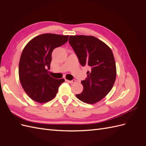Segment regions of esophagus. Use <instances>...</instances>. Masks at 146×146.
Instances as JSON below:
<instances>
[{"instance_id":"1","label":"esophagus","mask_w":146,"mask_h":146,"mask_svg":"<svg viewBox=\"0 0 146 146\" xmlns=\"http://www.w3.org/2000/svg\"><path fill=\"white\" fill-rule=\"evenodd\" d=\"M66 81L67 82H68V83H75L76 82V80H66Z\"/></svg>"}]
</instances>
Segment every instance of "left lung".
I'll use <instances>...</instances> for the list:
<instances>
[{
    "mask_svg": "<svg viewBox=\"0 0 146 146\" xmlns=\"http://www.w3.org/2000/svg\"><path fill=\"white\" fill-rule=\"evenodd\" d=\"M69 42L80 64L90 68L88 77L81 82L83 90L76 97L86 104L98 102L111 91L116 80V63L111 48L92 36H70Z\"/></svg>",
    "mask_w": 146,
    "mask_h": 146,
    "instance_id": "obj_1",
    "label": "left lung"
}]
</instances>
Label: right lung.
Wrapping results in <instances>:
<instances>
[{"label": "right lung", "mask_w": 146, "mask_h": 146, "mask_svg": "<svg viewBox=\"0 0 146 146\" xmlns=\"http://www.w3.org/2000/svg\"><path fill=\"white\" fill-rule=\"evenodd\" d=\"M68 35L44 33L29 41L22 52L19 64V80L32 100L46 103L54 99L64 79H55L48 74L54 48L68 41Z\"/></svg>", "instance_id": "right-lung-1"}]
</instances>
